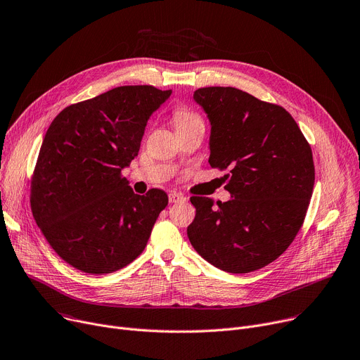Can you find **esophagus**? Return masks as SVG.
<instances>
[{"mask_svg":"<svg viewBox=\"0 0 360 360\" xmlns=\"http://www.w3.org/2000/svg\"><path fill=\"white\" fill-rule=\"evenodd\" d=\"M185 200V197L179 193H170L169 194V202H178V201H182Z\"/></svg>","mask_w":360,"mask_h":360,"instance_id":"obj_1","label":"esophagus"}]
</instances>
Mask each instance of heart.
Segmentation results:
<instances>
[{
	"instance_id": "obj_1",
	"label": "heart",
	"mask_w": 360,
	"mask_h": 360,
	"mask_svg": "<svg viewBox=\"0 0 360 360\" xmlns=\"http://www.w3.org/2000/svg\"><path fill=\"white\" fill-rule=\"evenodd\" d=\"M174 122H175L176 128H181L185 125H190L194 122H202V121L195 112L186 109V108H178L174 112Z\"/></svg>"
}]
</instances>
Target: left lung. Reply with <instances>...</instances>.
<instances>
[{
	"mask_svg": "<svg viewBox=\"0 0 360 360\" xmlns=\"http://www.w3.org/2000/svg\"><path fill=\"white\" fill-rule=\"evenodd\" d=\"M194 101L210 122L213 167L229 169L231 200L191 197L186 233L214 267L235 274L266 267L304 223L315 182L312 151L290 113L235 87H202Z\"/></svg>",
	"mask_w": 360,
	"mask_h": 360,
	"instance_id": "8db88e82",
	"label": "left lung"
}]
</instances>
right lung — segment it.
<instances>
[{"mask_svg":"<svg viewBox=\"0 0 360 360\" xmlns=\"http://www.w3.org/2000/svg\"><path fill=\"white\" fill-rule=\"evenodd\" d=\"M172 90L121 86L67 106L49 125L32 178L33 217L74 269L108 274L146 248L165 191L134 194L121 175L139 155L151 113Z\"/></svg>","mask_w":360,"mask_h":360,"instance_id":"add662e5","label":"right lung"}]
</instances>
